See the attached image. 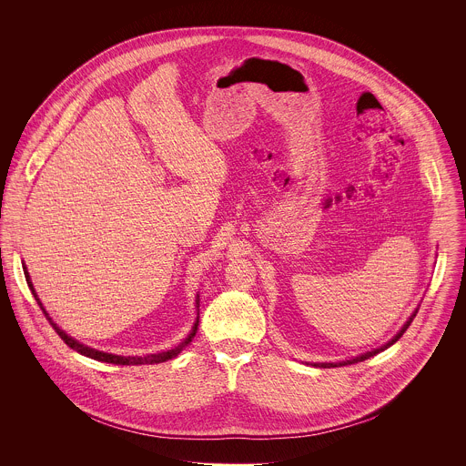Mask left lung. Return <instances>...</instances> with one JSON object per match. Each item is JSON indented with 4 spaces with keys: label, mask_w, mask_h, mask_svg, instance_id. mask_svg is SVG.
<instances>
[{
    "label": "left lung",
    "mask_w": 466,
    "mask_h": 466,
    "mask_svg": "<svg viewBox=\"0 0 466 466\" xmlns=\"http://www.w3.org/2000/svg\"><path fill=\"white\" fill-rule=\"evenodd\" d=\"M416 314H418V309L410 314V318L405 321V325L400 329L397 335L393 337V339H390L386 344H382L380 348H375V350H371V351H366V353H360V355H357V357H353V359H350V360H340V362H314V366H319V368H339V366H348V364H357V362H362V360H366V359H370V357H373V355H377V353H380V351H384V350H388L391 344H395L397 340H399L400 337L403 335V332L409 329V325L412 323V319L416 318Z\"/></svg>",
    "instance_id": "left-lung-1"
}]
</instances>
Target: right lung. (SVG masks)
Listing matches in <instances>:
<instances>
[{
	"label": "right lung",
	"instance_id": "right-lung-1",
	"mask_svg": "<svg viewBox=\"0 0 466 466\" xmlns=\"http://www.w3.org/2000/svg\"><path fill=\"white\" fill-rule=\"evenodd\" d=\"M23 270H25V278H26V283H28V287H30V290H32V294H34V298H35V301H37V305L41 307V310L46 314V319L52 323V327L56 329V332L61 335V339L66 342L69 348H73L76 353H80V355H84V357H89V359H95V360H100V362H107V364H120V366H139V364H159V362H165V360H170V359H174V357H177L190 342H192V339L196 337V333H198V327H199V294H198V298H196V307H198V318H196V321H194V327H192V330L190 333L179 342V344H176L174 348H170V350H165V351H157V353H148V355H143V357H139V355H129V357H126V355H115V353H106V351H100V350H95V348H91V346H86V344H82V342H78L76 339H73L71 335H67L65 330H61L59 327H57V323H54V319L48 316V312L45 310V307H43V303H41V299H39V296H37V292H35V289H34V283H32V278H30V274H28V270H26V267H23Z\"/></svg>",
	"mask_w": 466,
	"mask_h": 466
}]
</instances>
